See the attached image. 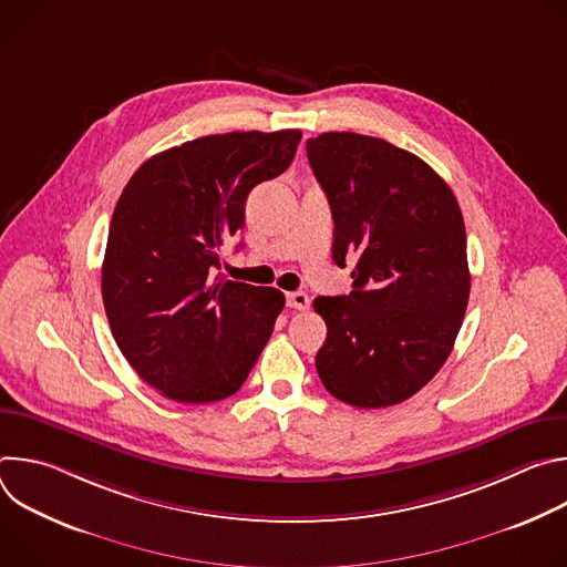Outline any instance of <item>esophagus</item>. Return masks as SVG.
Returning a JSON list of instances; mask_svg holds the SVG:
<instances>
[{
    "label": "esophagus",
    "mask_w": 567,
    "mask_h": 567,
    "mask_svg": "<svg viewBox=\"0 0 567 567\" xmlns=\"http://www.w3.org/2000/svg\"><path fill=\"white\" fill-rule=\"evenodd\" d=\"M287 307L305 311V309H309V296L302 291H291V293H287Z\"/></svg>",
    "instance_id": "esophagus-1"
}]
</instances>
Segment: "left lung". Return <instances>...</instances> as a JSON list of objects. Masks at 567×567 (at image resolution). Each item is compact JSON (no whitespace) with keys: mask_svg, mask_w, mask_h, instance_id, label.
<instances>
[{"mask_svg":"<svg viewBox=\"0 0 567 567\" xmlns=\"http://www.w3.org/2000/svg\"><path fill=\"white\" fill-rule=\"evenodd\" d=\"M326 190L332 258L354 262L348 296H318L328 326L316 370L330 394L385 409L420 392L449 359L468 302L462 210L413 152L354 132L307 141Z\"/></svg>","mask_w":567,"mask_h":567,"instance_id":"8db88e82","label":"left lung"}]
</instances>
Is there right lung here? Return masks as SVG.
I'll return each mask as SVG.
<instances>
[{"mask_svg":"<svg viewBox=\"0 0 567 567\" xmlns=\"http://www.w3.org/2000/svg\"><path fill=\"white\" fill-rule=\"evenodd\" d=\"M300 130L210 134L158 152L112 215L103 302L136 374L182 403L230 396L265 350L285 293L215 276L249 193L293 161Z\"/></svg>","mask_w":567,"mask_h":567,"instance_id":"right-lung-1","label":"right lung"}]
</instances>
